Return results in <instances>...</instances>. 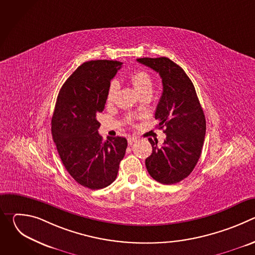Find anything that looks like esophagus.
Returning <instances> with one entry per match:
<instances>
[{"label":"esophagus","instance_id":"obj_1","mask_svg":"<svg viewBox=\"0 0 255 255\" xmlns=\"http://www.w3.org/2000/svg\"><path fill=\"white\" fill-rule=\"evenodd\" d=\"M135 141H137V138L136 137H129L128 138V143L131 145V144H133Z\"/></svg>","mask_w":255,"mask_h":255}]
</instances>
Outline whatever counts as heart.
<instances>
[{
  "mask_svg": "<svg viewBox=\"0 0 255 255\" xmlns=\"http://www.w3.org/2000/svg\"><path fill=\"white\" fill-rule=\"evenodd\" d=\"M130 82L140 95V97L143 96H151L153 92V80L151 76L147 71L143 69H137L133 71L129 77ZM119 90V84L117 81H112L109 85L108 92H107V102L111 103L114 101L116 94ZM129 120H131V117H128Z\"/></svg>",
  "mask_w": 255,
  "mask_h": 255,
  "instance_id": "1",
  "label": "heart"
}]
</instances>
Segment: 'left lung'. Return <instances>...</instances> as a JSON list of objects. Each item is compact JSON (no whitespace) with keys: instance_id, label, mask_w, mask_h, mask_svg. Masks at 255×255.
Here are the masks:
<instances>
[{"instance_id":"obj_1","label":"left lung","mask_w":255,"mask_h":255,"mask_svg":"<svg viewBox=\"0 0 255 255\" xmlns=\"http://www.w3.org/2000/svg\"><path fill=\"white\" fill-rule=\"evenodd\" d=\"M158 72L162 95L155 111L157 127L166 138L161 146L149 138L152 153L145 159L150 176L163 185L186 178L195 168L204 145L206 119L195 87L185 70L167 57L138 58Z\"/></svg>"}]
</instances>
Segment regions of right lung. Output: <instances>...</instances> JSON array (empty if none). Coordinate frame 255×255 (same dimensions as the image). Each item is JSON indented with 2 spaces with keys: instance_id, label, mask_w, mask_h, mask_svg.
<instances>
[{
  "instance_id": "1",
  "label": "right lung",
  "mask_w": 255,
  "mask_h": 255,
  "mask_svg": "<svg viewBox=\"0 0 255 255\" xmlns=\"http://www.w3.org/2000/svg\"><path fill=\"white\" fill-rule=\"evenodd\" d=\"M122 62L91 60L79 66L61 87L51 120V133L60 159L74 179L91 190L110 186L117 177L127 140L104 141L97 117Z\"/></svg>"
}]
</instances>
